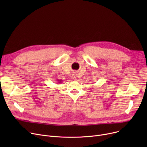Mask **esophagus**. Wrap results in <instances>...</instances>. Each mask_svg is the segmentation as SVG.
I'll use <instances>...</instances> for the list:
<instances>
[{
  "instance_id": "34e87169",
  "label": "esophagus",
  "mask_w": 147,
  "mask_h": 147,
  "mask_svg": "<svg viewBox=\"0 0 147 147\" xmlns=\"http://www.w3.org/2000/svg\"><path fill=\"white\" fill-rule=\"evenodd\" d=\"M72 78L74 80H76L77 79V74L76 73H73V76H72Z\"/></svg>"
}]
</instances>
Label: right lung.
Segmentation results:
<instances>
[{"label": "right lung", "instance_id": "add662e5", "mask_svg": "<svg viewBox=\"0 0 147 147\" xmlns=\"http://www.w3.org/2000/svg\"><path fill=\"white\" fill-rule=\"evenodd\" d=\"M58 83H61V80H58Z\"/></svg>", "mask_w": 147, "mask_h": 147}]
</instances>
